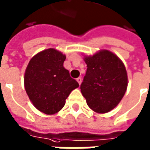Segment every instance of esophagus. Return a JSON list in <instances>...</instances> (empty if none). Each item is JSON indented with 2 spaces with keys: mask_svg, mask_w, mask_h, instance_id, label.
Wrapping results in <instances>:
<instances>
[{
  "mask_svg": "<svg viewBox=\"0 0 150 150\" xmlns=\"http://www.w3.org/2000/svg\"><path fill=\"white\" fill-rule=\"evenodd\" d=\"M76 80H77V82H78L79 85H80V84H81V83H82V79H81L80 77H79V78L76 79Z\"/></svg>",
  "mask_w": 150,
  "mask_h": 150,
  "instance_id": "1",
  "label": "esophagus"
}]
</instances>
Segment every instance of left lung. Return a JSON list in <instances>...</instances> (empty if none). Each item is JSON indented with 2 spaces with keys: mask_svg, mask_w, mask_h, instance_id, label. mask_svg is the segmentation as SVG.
Segmentation results:
<instances>
[{
  "mask_svg": "<svg viewBox=\"0 0 150 150\" xmlns=\"http://www.w3.org/2000/svg\"><path fill=\"white\" fill-rule=\"evenodd\" d=\"M87 71L80 85L89 108L97 113H107L121 102L128 85L126 67L116 54L99 50L84 56Z\"/></svg>",
  "mask_w": 150,
  "mask_h": 150,
  "instance_id": "left-lung-1",
  "label": "left lung"
}]
</instances>
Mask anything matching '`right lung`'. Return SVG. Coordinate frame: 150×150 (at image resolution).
Returning a JSON list of instances; mask_svg holds the SVG:
<instances>
[{
	"label": "right lung",
	"mask_w": 150,
	"mask_h": 150,
	"mask_svg": "<svg viewBox=\"0 0 150 150\" xmlns=\"http://www.w3.org/2000/svg\"><path fill=\"white\" fill-rule=\"evenodd\" d=\"M66 55L48 48L33 56L24 73V88L33 105L47 115L62 109L72 90L79 85L63 67Z\"/></svg>",
	"instance_id": "add662e5"
}]
</instances>
